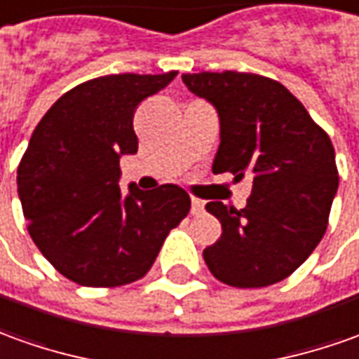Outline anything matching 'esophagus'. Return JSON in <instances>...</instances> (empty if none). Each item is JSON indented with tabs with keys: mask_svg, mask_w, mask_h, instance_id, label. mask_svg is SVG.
<instances>
[{
	"mask_svg": "<svg viewBox=\"0 0 359 359\" xmlns=\"http://www.w3.org/2000/svg\"><path fill=\"white\" fill-rule=\"evenodd\" d=\"M205 209V203L201 199H191V212L194 215H201Z\"/></svg>",
	"mask_w": 359,
	"mask_h": 359,
	"instance_id": "obj_1",
	"label": "esophagus"
}]
</instances>
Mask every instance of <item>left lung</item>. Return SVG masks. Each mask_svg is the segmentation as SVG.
<instances>
[{
	"label": "left lung",
	"mask_w": 359,
	"mask_h": 359,
	"mask_svg": "<svg viewBox=\"0 0 359 359\" xmlns=\"http://www.w3.org/2000/svg\"><path fill=\"white\" fill-rule=\"evenodd\" d=\"M182 80L219 115L212 174L252 177L241 211L221 201L205 205L222 226L221 238L203 250L205 264L232 287L278 283L325 236L338 189L334 147L279 81L231 70L184 74Z\"/></svg>",
	"instance_id": "left-lung-1"
}]
</instances>
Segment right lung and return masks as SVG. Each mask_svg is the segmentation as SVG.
Masks as SVG:
<instances>
[{
    "mask_svg": "<svg viewBox=\"0 0 359 359\" xmlns=\"http://www.w3.org/2000/svg\"><path fill=\"white\" fill-rule=\"evenodd\" d=\"M177 72L113 74L66 91L41 123L17 168L29 234L43 256L86 287H117L152 268L168 232L189 212L180 185L121 194V156L137 154L135 111Z\"/></svg>",
    "mask_w": 359,
    "mask_h": 359,
    "instance_id": "right-lung-1",
    "label": "right lung"
}]
</instances>
